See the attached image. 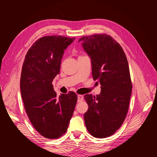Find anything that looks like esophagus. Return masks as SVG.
Wrapping results in <instances>:
<instances>
[{
    "instance_id": "1",
    "label": "esophagus",
    "mask_w": 157,
    "mask_h": 157,
    "mask_svg": "<svg viewBox=\"0 0 157 157\" xmlns=\"http://www.w3.org/2000/svg\"><path fill=\"white\" fill-rule=\"evenodd\" d=\"M83 100H84V96L80 95V94H78V102H80V101H82Z\"/></svg>"
}]
</instances>
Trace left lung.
<instances>
[{"mask_svg": "<svg viewBox=\"0 0 157 157\" xmlns=\"http://www.w3.org/2000/svg\"><path fill=\"white\" fill-rule=\"evenodd\" d=\"M79 42L91 59L93 78L101 86L99 95L84 96L88 105L85 124L92 136L107 138L117 131L128 113L132 89L128 59L109 35L83 36Z\"/></svg>", "mask_w": 157, "mask_h": 157, "instance_id": "obj_1", "label": "left lung"}]
</instances>
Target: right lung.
Here are the masks:
<instances>
[{
	"label": "right lung",
	"mask_w": 157,
	"mask_h": 157,
	"mask_svg": "<svg viewBox=\"0 0 157 157\" xmlns=\"http://www.w3.org/2000/svg\"><path fill=\"white\" fill-rule=\"evenodd\" d=\"M62 36H48L36 40L23 63L20 90L32 125L46 138L61 137L67 130L78 96L73 92L59 97L52 82L60 73L65 50L74 41Z\"/></svg>",
	"instance_id": "obj_1"
}]
</instances>
